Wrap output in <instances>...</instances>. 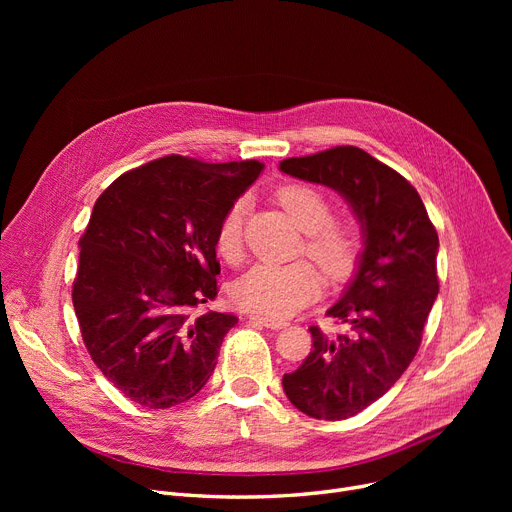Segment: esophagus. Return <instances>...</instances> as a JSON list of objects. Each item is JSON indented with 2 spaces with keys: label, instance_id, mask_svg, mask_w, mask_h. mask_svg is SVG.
Segmentation results:
<instances>
[{
  "label": "esophagus",
  "instance_id": "34e87169",
  "mask_svg": "<svg viewBox=\"0 0 512 512\" xmlns=\"http://www.w3.org/2000/svg\"><path fill=\"white\" fill-rule=\"evenodd\" d=\"M249 319H251V321H257V324H261V326H265V328H272V330H282V328H286V321L272 319V317H265V315H257V313L249 315Z\"/></svg>",
  "mask_w": 512,
  "mask_h": 512
}]
</instances>
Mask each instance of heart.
Masks as SVG:
<instances>
[{
  "label": "heart",
  "mask_w": 512,
  "mask_h": 512,
  "mask_svg": "<svg viewBox=\"0 0 512 512\" xmlns=\"http://www.w3.org/2000/svg\"><path fill=\"white\" fill-rule=\"evenodd\" d=\"M278 201L303 232H307L305 251L330 278L342 280L353 272L359 255V234L353 224L332 220L328 197L305 182H288L278 188ZM247 201H234L222 215L215 247L234 261L242 249V224ZM321 274L307 261L253 265L232 286L234 303L265 317L286 319L309 305L321 292Z\"/></svg>",
  "instance_id": "heart-1"
}]
</instances>
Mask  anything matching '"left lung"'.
Masks as SVG:
<instances>
[{"instance_id":"1","label":"left lung","mask_w":512,"mask_h":512,"mask_svg":"<svg viewBox=\"0 0 512 512\" xmlns=\"http://www.w3.org/2000/svg\"><path fill=\"white\" fill-rule=\"evenodd\" d=\"M292 178L336 191L361 224L357 272L326 315L342 334L311 326L313 351L282 386L313 419L340 421L384 396L415 359L438 297V232L407 178L359 147L280 161Z\"/></svg>"}]
</instances>
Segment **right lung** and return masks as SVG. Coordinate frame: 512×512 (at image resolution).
Wrapping results in <instances>:
<instances>
[{"label":"right lung","instance_id":"1","mask_svg":"<svg viewBox=\"0 0 512 512\" xmlns=\"http://www.w3.org/2000/svg\"><path fill=\"white\" fill-rule=\"evenodd\" d=\"M263 172L255 159L168 155L116 178L80 238L72 303L93 363L126 398L170 409L211 378L232 313L218 294L215 232Z\"/></svg>","mask_w":512,"mask_h":512}]
</instances>
